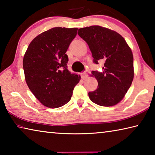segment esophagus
Wrapping results in <instances>:
<instances>
[{
  "instance_id": "esophagus-1",
  "label": "esophagus",
  "mask_w": 155,
  "mask_h": 155,
  "mask_svg": "<svg viewBox=\"0 0 155 155\" xmlns=\"http://www.w3.org/2000/svg\"><path fill=\"white\" fill-rule=\"evenodd\" d=\"M81 77H82V78H84V79H85V78H87V77H88V75L86 72L81 73Z\"/></svg>"
}]
</instances>
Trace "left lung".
Here are the masks:
<instances>
[{
    "label": "left lung",
    "instance_id": "8db88e82",
    "mask_svg": "<svg viewBox=\"0 0 155 155\" xmlns=\"http://www.w3.org/2000/svg\"><path fill=\"white\" fill-rule=\"evenodd\" d=\"M78 34L88 44L94 62H104L103 72H91L98 85L89 92L90 99L100 106L115 105L124 98L134 77L130 48L118 33L101 26L79 28Z\"/></svg>",
    "mask_w": 155,
    "mask_h": 155
}]
</instances>
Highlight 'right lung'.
Instances as JSON below:
<instances>
[{
	"label": "right lung",
	"instance_id": "1",
	"mask_svg": "<svg viewBox=\"0 0 155 155\" xmlns=\"http://www.w3.org/2000/svg\"><path fill=\"white\" fill-rule=\"evenodd\" d=\"M77 30L52 28L35 37L25 52V81L31 92L45 107L58 108L68 103L81 80V76L68 70L65 54Z\"/></svg>",
	"mask_w": 155,
	"mask_h": 155
}]
</instances>
